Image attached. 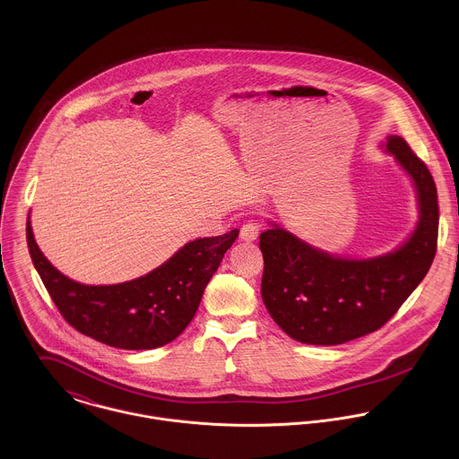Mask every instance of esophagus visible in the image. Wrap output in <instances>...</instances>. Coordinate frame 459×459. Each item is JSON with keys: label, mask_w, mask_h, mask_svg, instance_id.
<instances>
[{"label": "esophagus", "mask_w": 459, "mask_h": 459, "mask_svg": "<svg viewBox=\"0 0 459 459\" xmlns=\"http://www.w3.org/2000/svg\"><path fill=\"white\" fill-rule=\"evenodd\" d=\"M258 235H260V226L256 222H253V221H247L240 228V238L244 242H255L258 238Z\"/></svg>", "instance_id": "34e87169"}]
</instances>
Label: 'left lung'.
<instances>
[{"instance_id":"8db88e82","label":"left lung","mask_w":459,"mask_h":459,"mask_svg":"<svg viewBox=\"0 0 459 459\" xmlns=\"http://www.w3.org/2000/svg\"><path fill=\"white\" fill-rule=\"evenodd\" d=\"M382 148L408 175L417 196V224L399 247L371 258H348L318 249L275 222L260 235L263 304L299 342L333 346L378 330L433 263L438 238L433 177L403 137L387 135Z\"/></svg>"}]
</instances>
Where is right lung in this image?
<instances>
[{"label":"right lung","mask_w":459,"mask_h":459,"mask_svg":"<svg viewBox=\"0 0 459 459\" xmlns=\"http://www.w3.org/2000/svg\"><path fill=\"white\" fill-rule=\"evenodd\" d=\"M238 230L187 242L152 272L118 284H82L62 273L35 242L28 215L31 262L66 322L120 350H153L177 339L196 315L203 291L233 246Z\"/></svg>","instance_id":"obj_1"}]
</instances>
